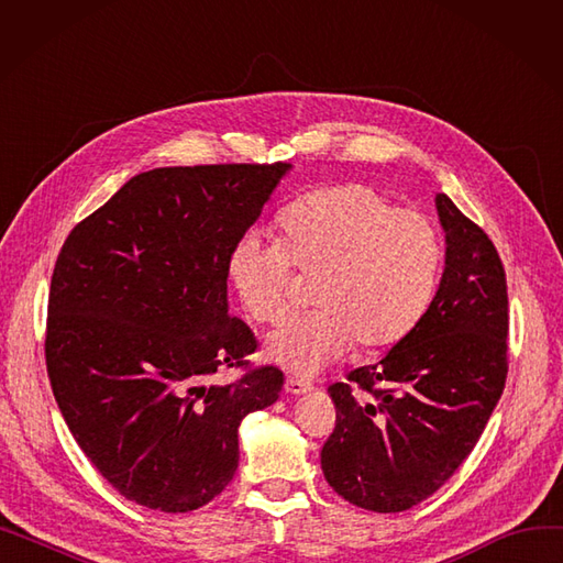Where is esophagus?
Wrapping results in <instances>:
<instances>
[{
    "instance_id": "1",
    "label": "esophagus",
    "mask_w": 563,
    "mask_h": 563,
    "mask_svg": "<svg viewBox=\"0 0 563 563\" xmlns=\"http://www.w3.org/2000/svg\"><path fill=\"white\" fill-rule=\"evenodd\" d=\"M285 390H287L289 395H306V393L312 390V383L306 380V378H299V376H289V378L285 380Z\"/></svg>"
}]
</instances>
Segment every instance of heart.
<instances>
[{"label":"heart","instance_id":"1","mask_svg":"<svg viewBox=\"0 0 563 563\" xmlns=\"http://www.w3.org/2000/svg\"><path fill=\"white\" fill-rule=\"evenodd\" d=\"M278 225L283 244L249 232L230 257L242 306L266 327L294 312V269L317 276V308L269 338L272 361L317 374L356 340L365 349L388 346L416 329L442 257L427 217L397 210L367 185H335L289 202Z\"/></svg>","mask_w":563,"mask_h":563}]
</instances>
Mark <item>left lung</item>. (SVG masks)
I'll list each match as a JSON object with an SVG mask.
<instances>
[{
    "mask_svg": "<svg viewBox=\"0 0 563 563\" xmlns=\"http://www.w3.org/2000/svg\"><path fill=\"white\" fill-rule=\"evenodd\" d=\"M435 210L448 249L431 306L376 365L329 388L338 416L323 477L367 511L397 514L433 495L475 450L505 390V266L445 194Z\"/></svg>",
    "mask_w": 563,
    "mask_h": 563,
    "instance_id": "8db88e82",
    "label": "left lung"
}]
</instances>
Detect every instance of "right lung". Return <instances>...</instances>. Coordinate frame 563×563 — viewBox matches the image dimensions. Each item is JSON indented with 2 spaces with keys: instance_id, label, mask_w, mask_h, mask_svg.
<instances>
[{
  "instance_id": "1",
  "label": "right lung",
  "mask_w": 563,
  "mask_h": 563,
  "mask_svg": "<svg viewBox=\"0 0 563 563\" xmlns=\"http://www.w3.org/2000/svg\"><path fill=\"white\" fill-rule=\"evenodd\" d=\"M289 164L168 166L134 175L56 257L45 361L81 452L123 497L187 514L240 463L242 420L283 390L249 367L253 331L228 312L230 257Z\"/></svg>"
}]
</instances>
